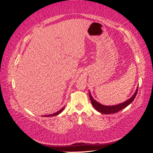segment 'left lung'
<instances>
[{"mask_svg":"<svg viewBox=\"0 0 153 153\" xmlns=\"http://www.w3.org/2000/svg\"><path fill=\"white\" fill-rule=\"evenodd\" d=\"M137 91H138V88L136 89V91L135 93H134V94L129 100H128L127 101H125V102H123L121 104L113 105V106H105L99 103L98 102H97V101H95L94 99H93V98H92L90 92H89V97H90V99L92 105H93L94 108L97 111H98L99 112L103 114H114V113H117L119 112L120 110L126 108L127 106H128L131 102H133V101L135 100V98L136 97Z\"/></svg>","mask_w":153,"mask_h":153,"instance_id":"left-lung-1","label":"left lung"}]
</instances>
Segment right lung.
<instances>
[{
  "label": "right lung",
  "mask_w": 153,
  "mask_h": 153,
  "mask_svg": "<svg viewBox=\"0 0 153 153\" xmlns=\"http://www.w3.org/2000/svg\"><path fill=\"white\" fill-rule=\"evenodd\" d=\"M64 107H65V106H64L63 108H62L61 110H59V111H57V112H55V113H54V114H49V115H45L44 117H53V116H56L57 115H59L60 113H61L62 111H63V110H64Z\"/></svg>",
  "instance_id": "add662e5"
}]
</instances>
